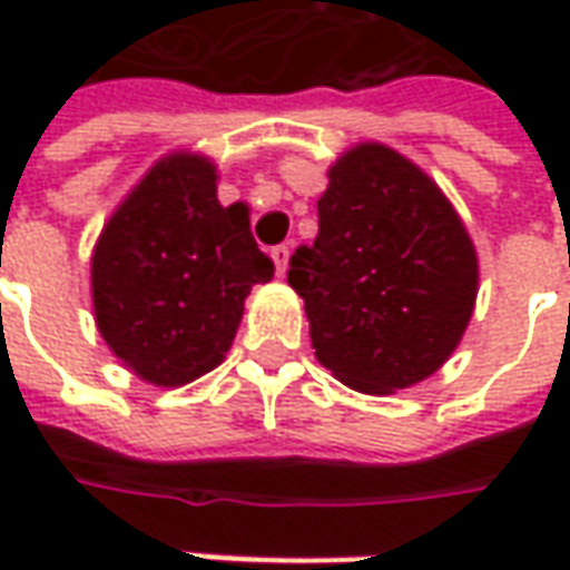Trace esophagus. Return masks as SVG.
I'll return each mask as SVG.
<instances>
[{
    "label": "esophagus",
    "mask_w": 570,
    "mask_h": 570,
    "mask_svg": "<svg viewBox=\"0 0 570 570\" xmlns=\"http://www.w3.org/2000/svg\"><path fill=\"white\" fill-rule=\"evenodd\" d=\"M272 259H274V268H277V274H284L286 265H289V244H277V247L272 249Z\"/></svg>",
    "instance_id": "1"
}]
</instances>
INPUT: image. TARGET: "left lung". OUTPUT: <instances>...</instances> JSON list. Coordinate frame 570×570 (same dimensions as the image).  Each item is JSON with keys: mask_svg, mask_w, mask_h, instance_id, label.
I'll return each instance as SVG.
<instances>
[{"mask_svg": "<svg viewBox=\"0 0 570 570\" xmlns=\"http://www.w3.org/2000/svg\"><path fill=\"white\" fill-rule=\"evenodd\" d=\"M321 232L289 256L314 354L338 382L391 394L449 360L476 302V249L436 183L363 142L330 170Z\"/></svg>", "mask_w": 570, "mask_h": 570, "instance_id": "left-lung-1", "label": "left lung"}]
</instances>
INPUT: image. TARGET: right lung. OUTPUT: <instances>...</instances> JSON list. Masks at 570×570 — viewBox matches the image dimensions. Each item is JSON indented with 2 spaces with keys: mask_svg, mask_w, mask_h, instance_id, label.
Listing matches in <instances>:
<instances>
[{
  "mask_svg": "<svg viewBox=\"0 0 570 570\" xmlns=\"http://www.w3.org/2000/svg\"><path fill=\"white\" fill-rule=\"evenodd\" d=\"M274 277L244 204L216 200V167L176 151L151 167L94 247V314L140 379L179 387L223 363L244 298Z\"/></svg>",
  "mask_w": 570,
  "mask_h": 570,
  "instance_id": "obj_1",
  "label": "right lung"
}]
</instances>
